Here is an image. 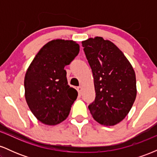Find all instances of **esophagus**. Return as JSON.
<instances>
[{
  "instance_id": "1",
  "label": "esophagus",
  "mask_w": 157,
  "mask_h": 157,
  "mask_svg": "<svg viewBox=\"0 0 157 157\" xmlns=\"http://www.w3.org/2000/svg\"><path fill=\"white\" fill-rule=\"evenodd\" d=\"M77 91H78L79 94L81 95L82 94V87L81 86H79V87H77Z\"/></svg>"
}]
</instances>
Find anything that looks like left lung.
Masks as SVG:
<instances>
[{"instance_id": "1", "label": "left lung", "mask_w": 157, "mask_h": 157, "mask_svg": "<svg viewBox=\"0 0 157 157\" xmlns=\"http://www.w3.org/2000/svg\"><path fill=\"white\" fill-rule=\"evenodd\" d=\"M92 71L96 97L89 104L93 118L101 125H114L127 116L136 96V75L124 54L101 37L82 42Z\"/></svg>"}]
</instances>
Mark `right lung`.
Instances as JSON below:
<instances>
[{
	"label": "right lung",
	"instance_id": "right-lung-1",
	"mask_svg": "<svg viewBox=\"0 0 157 157\" xmlns=\"http://www.w3.org/2000/svg\"><path fill=\"white\" fill-rule=\"evenodd\" d=\"M79 52L76 42L54 40L40 50L27 69L26 102L35 117L46 125H55L66 120L77 99L78 94L68 84L64 68Z\"/></svg>",
	"mask_w": 157,
	"mask_h": 157
}]
</instances>
